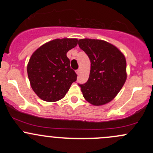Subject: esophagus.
I'll return each instance as SVG.
<instances>
[{
	"instance_id": "esophagus-1",
	"label": "esophagus",
	"mask_w": 153,
	"mask_h": 153,
	"mask_svg": "<svg viewBox=\"0 0 153 153\" xmlns=\"http://www.w3.org/2000/svg\"><path fill=\"white\" fill-rule=\"evenodd\" d=\"M80 72H81V70H80V69H77V70H76V73L78 74V75H79Z\"/></svg>"
}]
</instances>
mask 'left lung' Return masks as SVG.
<instances>
[{"label":"left lung","mask_w":153,"mask_h":153,"mask_svg":"<svg viewBox=\"0 0 153 153\" xmlns=\"http://www.w3.org/2000/svg\"><path fill=\"white\" fill-rule=\"evenodd\" d=\"M78 45L88 55L91 69L88 81L81 86L84 98L95 106L112 101L126 79L124 55L112 44L95 39H80Z\"/></svg>","instance_id":"1"}]
</instances>
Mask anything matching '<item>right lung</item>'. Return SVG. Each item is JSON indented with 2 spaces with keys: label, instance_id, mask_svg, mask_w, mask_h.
Instances as JSON below:
<instances>
[{
  "label": "right lung",
  "instance_id": "add662e5",
  "mask_svg": "<svg viewBox=\"0 0 153 153\" xmlns=\"http://www.w3.org/2000/svg\"><path fill=\"white\" fill-rule=\"evenodd\" d=\"M78 39H55L34 52L27 65L32 89L41 99L55 102L64 98L77 74L70 67L67 52L76 47Z\"/></svg>",
  "mask_w": 153,
  "mask_h": 153
}]
</instances>
